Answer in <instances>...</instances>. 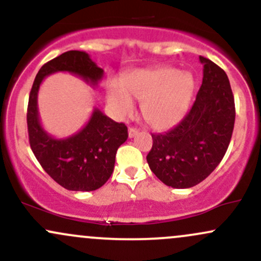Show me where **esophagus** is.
Returning a JSON list of instances; mask_svg holds the SVG:
<instances>
[{
  "label": "esophagus",
  "instance_id": "obj_1",
  "mask_svg": "<svg viewBox=\"0 0 261 261\" xmlns=\"http://www.w3.org/2000/svg\"><path fill=\"white\" fill-rule=\"evenodd\" d=\"M138 133V129H136V128H129V129H128V137H129V138H134Z\"/></svg>",
  "mask_w": 261,
  "mask_h": 261
}]
</instances>
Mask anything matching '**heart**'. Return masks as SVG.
Segmentation results:
<instances>
[{
  "label": "heart",
  "instance_id": "obj_1",
  "mask_svg": "<svg viewBox=\"0 0 261 261\" xmlns=\"http://www.w3.org/2000/svg\"><path fill=\"white\" fill-rule=\"evenodd\" d=\"M195 81L187 71L162 66L139 70L125 76L122 84L112 81L107 102L119 117L133 112L132 97L142 102V115L155 129H168L186 115L194 95Z\"/></svg>",
  "mask_w": 261,
  "mask_h": 261
}]
</instances>
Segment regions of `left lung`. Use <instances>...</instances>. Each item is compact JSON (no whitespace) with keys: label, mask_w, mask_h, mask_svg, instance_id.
Listing matches in <instances>:
<instances>
[{"label":"left lung","mask_w":261,"mask_h":261,"mask_svg":"<svg viewBox=\"0 0 261 261\" xmlns=\"http://www.w3.org/2000/svg\"><path fill=\"white\" fill-rule=\"evenodd\" d=\"M203 79L191 110L172 129L151 134L149 168L165 185L189 189L203 181L223 159L232 138L236 108L228 76L200 57Z\"/></svg>","instance_id":"8db88e82"}]
</instances>
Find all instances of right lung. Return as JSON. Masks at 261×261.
<instances>
[{
	"label": "right lung",
	"mask_w": 261,
	"mask_h": 261,
	"mask_svg": "<svg viewBox=\"0 0 261 261\" xmlns=\"http://www.w3.org/2000/svg\"><path fill=\"white\" fill-rule=\"evenodd\" d=\"M55 72H70L96 87L103 77L86 51L70 50L40 67L32 86L27 124L29 144L53 180L71 191H95L106 184L115 168L117 149L128 138L124 123H117L93 108L83 129L66 138H54L43 128L38 112V92L43 80Z\"/></svg>",
	"instance_id": "add662e5"
}]
</instances>
